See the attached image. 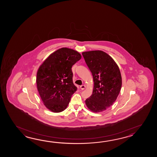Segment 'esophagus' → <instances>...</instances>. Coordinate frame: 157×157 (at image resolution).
<instances>
[{"mask_svg": "<svg viewBox=\"0 0 157 157\" xmlns=\"http://www.w3.org/2000/svg\"><path fill=\"white\" fill-rule=\"evenodd\" d=\"M80 89H81V90H84V89H85V86L84 85H81V86H80Z\"/></svg>", "mask_w": 157, "mask_h": 157, "instance_id": "1", "label": "esophagus"}]
</instances>
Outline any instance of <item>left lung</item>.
Returning a JSON list of instances; mask_svg holds the SVG:
<instances>
[{
    "label": "left lung",
    "mask_w": 157,
    "mask_h": 157,
    "mask_svg": "<svg viewBox=\"0 0 157 157\" xmlns=\"http://www.w3.org/2000/svg\"><path fill=\"white\" fill-rule=\"evenodd\" d=\"M82 54L94 83L93 94L85 103L94 112H103L113 104L120 92V71L112 58L103 51L85 52Z\"/></svg>",
    "instance_id": "8db88e82"
}]
</instances>
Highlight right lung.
<instances>
[{
  "label": "right lung",
  "mask_w": 157,
  "mask_h": 157,
  "mask_svg": "<svg viewBox=\"0 0 157 157\" xmlns=\"http://www.w3.org/2000/svg\"><path fill=\"white\" fill-rule=\"evenodd\" d=\"M81 58L76 51L62 48L51 54L37 72V90L44 105L53 112L64 110L77 87L73 83L72 66Z\"/></svg>",
  "instance_id": "obj_1"
}]
</instances>
